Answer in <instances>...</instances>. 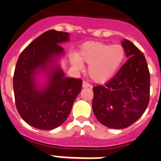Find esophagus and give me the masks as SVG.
Returning <instances> with one entry per match:
<instances>
[{
	"mask_svg": "<svg viewBox=\"0 0 161 161\" xmlns=\"http://www.w3.org/2000/svg\"><path fill=\"white\" fill-rule=\"evenodd\" d=\"M91 85L89 84L88 82H82V87L83 88H86V87H91Z\"/></svg>",
	"mask_w": 161,
	"mask_h": 161,
	"instance_id": "esophagus-1",
	"label": "esophagus"
}]
</instances>
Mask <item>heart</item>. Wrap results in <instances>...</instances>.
<instances>
[{
  "label": "heart",
  "instance_id": "heart-1",
  "mask_svg": "<svg viewBox=\"0 0 161 161\" xmlns=\"http://www.w3.org/2000/svg\"><path fill=\"white\" fill-rule=\"evenodd\" d=\"M125 60L123 46L102 42H86L80 47L77 55L70 56V62L78 70L88 66V75L97 83H106L119 71Z\"/></svg>",
  "mask_w": 161,
  "mask_h": 161
}]
</instances>
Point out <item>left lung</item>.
<instances>
[{
  "label": "left lung",
  "mask_w": 161,
  "mask_h": 161,
  "mask_svg": "<svg viewBox=\"0 0 161 161\" xmlns=\"http://www.w3.org/2000/svg\"><path fill=\"white\" fill-rule=\"evenodd\" d=\"M127 60L117 75L104 86L93 87L92 109L102 125L124 129L143 114L149 103L150 73L142 52L124 40Z\"/></svg>",
  "instance_id": "left-lung-1"
}]
</instances>
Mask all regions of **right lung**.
Returning a JSON list of instances; mask_svg holds the SVG:
<instances>
[{"label": "right lung", "mask_w": 161, "mask_h": 161, "mask_svg": "<svg viewBox=\"0 0 161 161\" xmlns=\"http://www.w3.org/2000/svg\"><path fill=\"white\" fill-rule=\"evenodd\" d=\"M69 40L67 32L47 31L33 40L17 61L13 81L17 109L37 129L60 126L82 89V80L65 77L59 63L65 54L60 44Z\"/></svg>", "instance_id": "obj_1"}]
</instances>
